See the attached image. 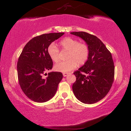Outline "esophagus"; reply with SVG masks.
I'll use <instances>...</instances> for the list:
<instances>
[{"label": "esophagus", "instance_id": "esophagus-1", "mask_svg": "<svg viewBox=\"0 0 131 131\" xmlns=\"http://www.w3.org/2000/svg\"><path fill=\"white\" fill-rule=\"evenodd\" d=\"M69 74H70V73H66V72L63 73V77H66V76H67Z\"/></svg>", "mask_w": 131, "mask_h": 131}]
</instances>
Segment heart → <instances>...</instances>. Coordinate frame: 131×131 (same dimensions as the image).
<instances>
[{
  "mask_svg": "<svg viewBox=\"0 0 131 131\" xmlns=\"http://www.w3.org/2000/svg\"><path fill=\"white\" fill-rule=\"evenodd\" d=\"M60 46L62 50L68 51L66 55L67 60L62 61L54 66L57 72H68L79 65H83L87 61L90 50L87 44L79 43L77 40L67 37L60 41ZM47 52L52 61L57 62L59 60V50L54 43L50 44L47 48Z\"/></svg>",
  "mask_w": 131,
  "mask_h": 131,
  "instance_id": "1",
  "label": "heart"
}]
</instances>
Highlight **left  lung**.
<instances>
[{
    "label": "left lung",
    "instance_id": "left-lung-1",
    "mask_svg": "<svg viewBox=\"0 0 131 131\" xmlns=\"http://www.w3.org/2000/svg\"><path fill=\"white\" fill-rule=\"evenodd\" d=\"M70 34L85 41L90 50L87 61L74 72L76 81L73 84V91L81 102L95 103L107 94L113 83L114 66L112 54L94 35L85 32Z\"/></svg>",
    "mask_w": 131,
    "mask_h": 131
}]
</instances>
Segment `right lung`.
Masks as SVG:
<instances>
[{
    "mask_svg": "<svg viewBox=\"0 0 131 131\" xmlns=\"http://www.w3.org/2000/svg\"><path fill=\"white\" fill-rule=\"evenodd\" d=\"M63 35L64 33H50L34 37L26 44L19 57L17 73L19 85L26 96L33 101L43 103L50 100L63 78L62 73L57 72L48 73L46 78L43 77L52 68L48 47Z\"/></svg>",
    "mask_w": 131,
    "mask_h": 131,
    "instance_id": "obj_1",
    "label": "right lung"
}]
</instances>
